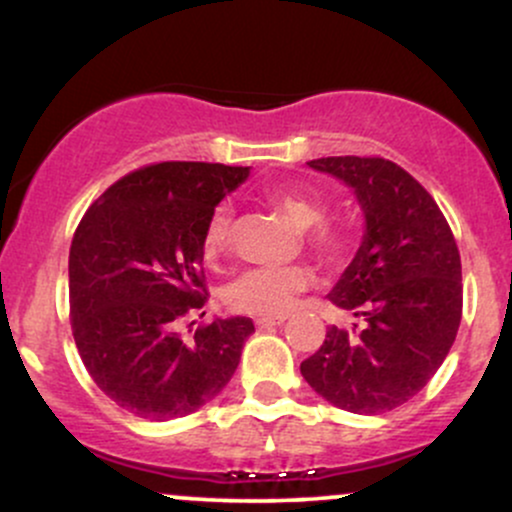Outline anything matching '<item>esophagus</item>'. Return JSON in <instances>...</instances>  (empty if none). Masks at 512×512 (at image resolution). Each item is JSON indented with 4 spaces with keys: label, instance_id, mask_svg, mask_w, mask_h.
<instances>
[{
    "label": "esophagus",
    "instance_id": "obj_1",
    "mask_svg": "<svg viewBox=\"0 0 512 512\" xmlns=\"http://www.w3.org/2000/svg\"><path fill=\"white\" fill-rule=\"evenodd\" d=\"M255 325L260 327V330H269V327L284 325V317H257Z\"/></svg>",
    "mask_w": 512,
    "mask_h": 512
}]
</instances>
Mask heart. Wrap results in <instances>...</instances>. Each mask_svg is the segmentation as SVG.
Segmentation results:
<instances>
[{
  "label": "heart",
  "instance_id": "obj_1",
  "mask_svg": "<svg viewBox=\"0 0 512 512\" xmlns=\"http://www.w3.org/2000/svg\"><path fill=\"white\" fill-rule=\"evenodd\" d=\"M269 204L284 211L296 226L303 228V240L310 252L320 260L334 262L344 255L346 233L337 223L325 221V202L313 195L289 190V187H269ZM231 204H219L211 209L204 226L202 248L209 262H219L231 248L233 240ZM313 286V272L308 267H255L243 272L223 291V301L231 310L255 317H279Z\"/></svg>",
  "mask_w": 512,
  "mask_h": 512
}]
</instances>
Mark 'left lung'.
Masks as SVG:
<instances>
[{"label":"left lung","mask_w":512,"mask_h":512,"mask_svg":"<svg viewBox=\"0 0 512 512\" xmlns=\"http://www.w3.org/2000/svg\"><path fill=\"white\" fill-rule=\"evenodd\" d=\"M354 187L366 236L327 298L363 317V330H327L301 363L303 378L334 407L385 414L409 402L455 342L462 317V264L436 199L380 156L308 161ZM358 327V325H356Z\"/></svg>","instance_id":"obj_1"}]
</instances>
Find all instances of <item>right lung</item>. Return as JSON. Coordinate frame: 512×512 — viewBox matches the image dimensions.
<instances>
[{
	"instance_id": "1",
	"label": "right lung",
	"mask_w": 512,
	"mask_h": 512,
	"mask_svg": "<svg viewBox=\"0 0 512 512\" xmlns=\"http://www.w3.org/2000/svg\"><path fill=\"white\" fill-rule=\"evenodd\" d=\"M248 173L223 163H151L110 185L76 228L69 250L76 349L93 383L134 416L192 414L236 373L255 332L250 317H216L197 330L187 317L207 303L202 238L211 209Z\"/></svg>"
}]
</instances>
